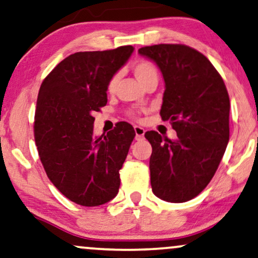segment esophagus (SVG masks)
Masks as SVG:
<instances>
[{
    "instance_id": "esophagus-1",
    "label": "esophagus",
    "mask_w": 258,
    "mask_h": 258,
    "mask_svg": "<svg viewBox=\"0 0 258 258\" xmlns=\"http://www.w3.org/2000/svg\"><path fill=\"white\" fill-rule=\"evenodd\" d=\"M135 132H136V139L137 140H142L144 138L145 135V130L140 126H135Z\"/></svg>"
}]
</instances>
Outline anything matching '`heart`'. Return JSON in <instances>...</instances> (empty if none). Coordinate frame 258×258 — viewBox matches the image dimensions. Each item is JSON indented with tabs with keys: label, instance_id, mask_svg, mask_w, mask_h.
Masks as SVG:
<instances>
[{
	"label": "heart",
	"instance_id": "obj_1",
	"mask_svg": "<svg viewBox=\"0 0 258 258\" xmlns=\"http://www.w3.org/2000/svg\"><path fill=\"white\" fill-rule=\"evenodd\" d=\"M133 73H135L136 77L138 78L140 83L144 82V81L148 80L149 77L157 76V70H156V68L153 67L151 63H149V61H144V60L138 61V63L135 64V67H133ZM116 83H118V75H115V76L110 78L108 83V90L113 91L115 89Z\"/></svg>",
	"mask_w": 258,
	"mask_h": 258
}]
</instances>
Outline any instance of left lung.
I'll list each match as a JSON object with an SVG mask.
<instances>
[{
  "instance_id": "8db88e82",
  "label": "left lung",
  "mask_w": 258,
  "mask_h": 258,
  "mask_svg": "<svg viewBox=\"0 0 258 258\" xmlns=\"http://www.w3.org/2000/svg\"><path fill=\"white\" fill-rule=\"evenodd\" d=\"M138 53L161 70L165 84L161 116L177 133L176 140L145 133L152 146V191L168 202L191 200L210 183L229 143L226 87L211 61L185 45H153Z\"/></svg>"
}]
</instances>
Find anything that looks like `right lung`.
Here are the masks:
<instances>
[{
  "instance_id": "add662e5",
  "label": "right lung",
  "mask_w": 258,
  "mask_h": 258,
  "mask_svg": "<svg viewBox=\"0 0 258 258\" xmlns=\"http://www.w3.org/2000/svg\"><path fill=\"white\" fill-rule=\"evenodd\" d=\"M135 51L77 52L61 60L41 83L34 137L47 177L64 197L94 207L116 197L136 132L118 122L106 136L94 135V112L107 103L108 83Z\"/></svg>"
}]
</instances>
